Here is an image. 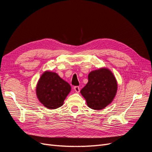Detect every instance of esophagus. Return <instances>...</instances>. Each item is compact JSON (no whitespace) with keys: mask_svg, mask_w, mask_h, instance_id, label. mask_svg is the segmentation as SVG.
<instances>
[{"mask_svg":"<svg viewBox=\"0 0 152 152\" xmlns=\"http://www.w3.org/2000/svg\"><path fill=\"white\" fill-rule=\"evenodd\" d=\"M74 90L76 93H79L80 92V87L79 86H75L74 87Z\"/></svg>","mask_w":152,"mask_h":152,"instance_id":"34e87169","label":"esophagus"}]
</instances>
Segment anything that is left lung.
<instances>
[{
  "instance_id": "1",
  "label": "left lung",
  "mask_w": 152,
  "mask_h": 152,
  "mask_svg": "<svg viewBox=\"0 0 152 152\" xmlns=\"http://www.w3.org/2000/svg\"><path fill=\"white\" fill-rule=\"evenodd\" d=\"M117 90V80L113 73L107 68H101L89 73L88 82L80 93L89 108L101 110L112 102Z\"/></svg>"
}]
</instances>
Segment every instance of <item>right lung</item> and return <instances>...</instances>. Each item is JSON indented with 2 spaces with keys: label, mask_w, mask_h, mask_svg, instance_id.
Instances as JSON below:
<instances>
[{
  "label": "right lung",
  "mask_w": 152,
  "mask_h": 152,
  "mask_svg": "<svg viewBox=\"0 0 152 152\" xmlns=\"http://www.w3.org/2000/svg\"><path fill=\"white\" fill-rule=\"evenodd\" d=\"M71 91L68 82L54 72H45L37 85L36 93L39 100L49 109L61 107Z\"/></svg>",
  "instance_id": "add662e5"
}]
</instances>
